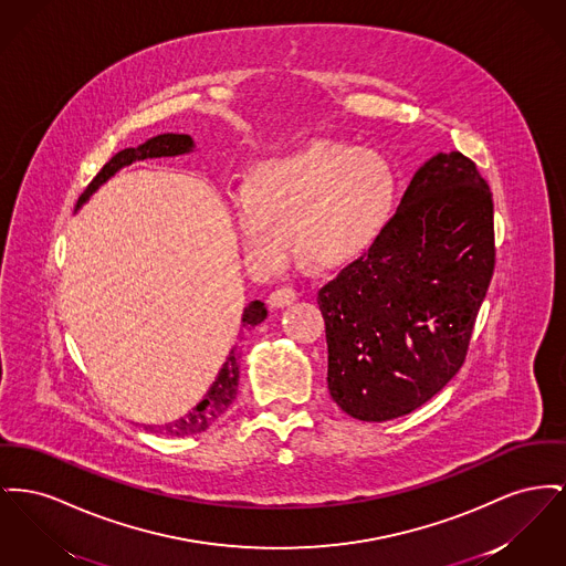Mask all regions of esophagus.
<instances>
[{
    "instance_id": "1",
    "label": "esophagus",
    "mask_w": 566,
    "mask_h": 566,
    "mask_svg": "<svg viewBox=\"0 0 566 566\" xmlns=\"http://www.w3.org/2000/svg\"><path fill=\"white\" fill-rule=\"evenodd\" d=\"M295 300H297V291L291 289V286H280V289H275V291L266 297L271 307H284V305H291Z\"/></svg>"
}]
</instances>
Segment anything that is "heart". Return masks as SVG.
Here are the masks:
<instances>
[{"instance_id": "obj_1", "label": "heart", "mask_w": 566, "mask_h": 566, "mask_svg": "<svg viewBox=\"0 0 566 566\" xmlns=\"http://www.w3.org/2000/svg\"><path fill=\"white\" fill-rule=\"evenodd\" d=\"M394 197L396 179L380 156L316 140L263 163L229 205L250 263L271 273L293 254V231L307 263H355L382 233Z\"/></svg>"}]
</instances>
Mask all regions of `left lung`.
I'll return each mask as SVG.
<instances>
[{
	"instance_id": "8db88e82",
	"label": "left lung",
	"mask_w": 566,
	"mask_h": 566,
	"mask_svg": "<svg viewBox=\"0 0 566 566\" xmlns=\"http://www.w3.org/2000/svg\"><path fill=\"white\" fill-rule=\"evenodd\" d=\"M494 265L488 181L464 154H436L366 254L318 291L335 403L380 423L432 399L465 361Z\"/></svg>"
}]
</instances>
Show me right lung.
<instances>
[{
  "mask_svg": "<svg viewBox=\"0 0 566 566\" xmlns=\"http://www.w3.org/2000/svg\"><path fill=\"white\" fill-rule=\"evenodd\" d=\"M195 143L188 134H160L156 138H149L147 143L138 145V147H130L124 149L119 154H115L104 167L101 172L92 179V184L85 188V192L81 195L78 205L90 199L92 192L98 190L108 177H113L117 170L126 165H133L134 160H145V158H163V156H179V154H188L192 151ZM266 310L263 301H252L250 305L243 307V327H256L259 323L265 321ZM239 359L241 353L234 346L231 355L227 357L224 366L218 371L213 385L207 389V394L200 398L199 403L181 419L167 423V426H158V433L165 436H192V433L205 432L209 426H213L233 403L237 398V385H239Z\"/></svg>",
  "mask_w": 566,
  "mask_h": 566,
  "instance_id": "1",
  "label": "right lung"
}]
</instances>
